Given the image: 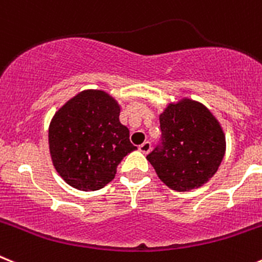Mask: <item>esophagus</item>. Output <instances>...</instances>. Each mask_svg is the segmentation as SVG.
I'll list each match as a JSON object with an SVG mask.
<instances>
[{
    "label": "esophagus",
    "instance_id": "esophagus-1",
    "mask_svg": "<svg viewBox=\"0 0 262 262\" xmlns=\"http://www.w3.org/2000/svg\"><path fill=\"white\" fill-rule=\"evenodd\" d=\"M139 151H142L143 154H148L151 151V143L149 142H144L142 143L139 146Z\"/></svg>",
    "mask_w": 262,
    "mask_h": 262
}]
</instances>
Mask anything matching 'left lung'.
<instances>
[{
  "label": "left lung",
  "instance_id": "obj_1",
  "mask_svg": "<svg viewBox=\"0 0 262 262\" xmlns=\"http://www.w3.org/2000/svg\"><path fill=\"white\" fill-rule=\"evenodd\" d=\"M162 136L147 155L163 183L179 192L201 187L216 173L225 152L220 124L203 104L184 99L160 115Z\"/></svg>",
  "mask_w": 262,
  "mask_h": 262
}]
</instances>
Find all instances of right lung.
<instances>
[{"mask_svg": "<svg viewBox=\"0 0 262 262\" xmlns=\"http://www.w3.org/2000/svg\"><path fill=\"white\" fill-rule=\"evenodd\" d=\"M120 108L103 91H82L58 110L49 128L55 169L79 191L108 184L123 158L135 151L129 131L119 122Z\"/></svg>", "mask_w": 262, "mask_h": 262, "instance_id": "add662e5", "label": "right lung"}]
</instances>
